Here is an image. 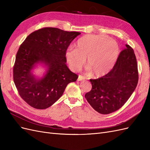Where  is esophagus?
Returning <instances> with one entry per match:
<instances>
[{
	"label": "esophagus",
	"mask_w": 150,
	"mask_h": 150,
	"mask_svg": "<svg viewBox=\"0 0 150 150\" xmlns=\"http://www.w3.org/2000/svg\"><path fill=\"white\" fill-rule=\"evenodd\" d=\"M84 79H85V78H84V76H81V75H79V76H78V80L79 81H82V80H84Z\"/></svg>",
	"instance_id": "1"
}]
</instances>
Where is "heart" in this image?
I'll return each mask as SVG.
<instances>
[{
	"label": "heart",
	"instance_id": "heart-1",
	"mask_svg": "<svg viewBox=\"0 0 150 150\" xmlns=\"http://www.w3.org/2000/svg\"><path fill=\"white\" fill-rule=\"evenodd\" d=\"M118 44L104 35L88 34L81 38L76 48L69 47L66 58L71 69L79 70L85 62L88 71L95 78H100L110 72L115 66L119 56Z\"/></svg>",
	"mask_w": 150,
	"mask_h": 150
}]
</instances>
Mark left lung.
I'll list each match as a JSON object with an SVG mask.
<instances>
[{
  "instance_id": "obj_1",
  "label": "left lung",
  "mask_w": 150,
  "mask_h": 150,
  "mask_svg": "<svg viewBox=\"0 0 150 150\" xmlns=\"http://www.w3.org/2000/svg\"><path fill=\"white\" fill-rule=\"evenodd\" d=\"M112 70L101 78L90 79L92 89L85 94L94 110L103 115L119 110L133 94L138 82L137 58L126 44Z\"/></svg>"
}]
</instances>
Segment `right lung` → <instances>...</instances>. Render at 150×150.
I'll return each mask as SVG.
<instances>
[{
  "label": "right lung",
  "instance_id": "add662e5",
  "mask_svg": "<svg viewBox=\"0 0 150 150\" xmlns=\"http://www.w3.org/2000/svg\"><path fill=\"white\" fill-rule=\"evenodd\" d=\"M81 34L54 28H44L29 34L17 52L13 78L20 96L29 105L44 110L56 102L67 85L78 76L66 66V52L71 42ZM38 63L47 67L42 79L32 70Z\"/></svg>",
  "mask_w": 150,
  "mask_h": 150
}]
</instances>
